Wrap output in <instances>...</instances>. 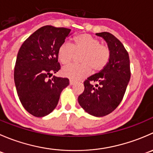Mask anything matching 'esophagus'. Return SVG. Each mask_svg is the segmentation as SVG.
I'll list each match as a JSON object with an SVG mask.
<instances>
[{"label":"esophagus","mask_w":153,"mask_h":153,"mask_svg":"<svg viewBox=\"0 0 153 153\" xmlns=\"http://www.w3.org/2000/svg\"><path fill=\"white\" fill-rule=\"evenodd\" d=\"M75 84V81H72V80H70V81H69V84H70V85H74Z\"/></svg>","instance_id":"34e87169"}]
</instances>
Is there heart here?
I'll return each mask as SVG.
<instances>
[{
    "mask_svg": "<svg viewBox=\"0 0 153 153\" xmlns=\"http://www.w3.org/2000/svg\"><path fill=\"white\" fill-rule=\"evenodd\" d=\"M75 52H82L81 64H69L63 68L64 76L77 81L87 76L91 72L102 70L108 64L110 57L109 48L101 45L98 39L89 34H81L73 38V44L64 42L58 49V57L63 64L72 61Z\"/></svg>",
    "mask_w": 153,
    "mask_h": 153,
    "instance_id": "obj_1",
    "label": "heart"
}]
</instances>
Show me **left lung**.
Returning <instances> with one entry per match:
<instances>
[{
    "instance_id": "left-lung-1",
    "label": "left lung",
    "mask_w": 153,
    "mask_h": 153,
    "mask_svg": "<svg viewBox=\"0 0 153 153\" xmlns=\"http://www.w3.org/2000/svg\"><path fill=\"white\" fill-rule=\"evenodd\" d=\"M95 35L106 41L110 57L102 70L84 81V91L78 100L88 114L103 117L115 110L122 101L130 79V64L127 51L118 38L106 32ZM91 81L97 83L95 87Z\"/></svg>"
}]
</instances>
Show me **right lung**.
<instances>
[{"mask_svg": "<svg viewBox=\"0 0 153 153\" xmlns=\"http://www.w3.org/2000/svg\"><path fill=\"white\" fill-rule=\"evenodd\" d=\"M71 29L47 25L35 31L24 42L17 56L14 80L24 109L35 117L49 115L69 84L67 78L49 75L61 69L58 49L71 35Z\"/></svg>", "mask_w": 153, "mask_h": 153, "instance_id": "1", "label": "right lung"}]
</instances>
